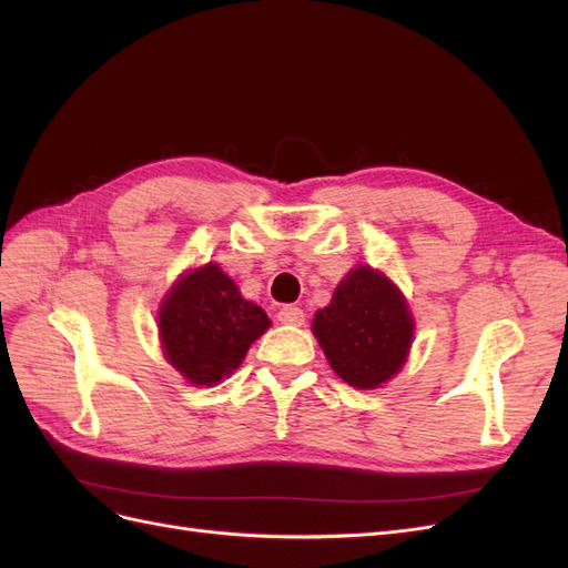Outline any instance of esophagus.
<instances>
[{"mask_svg": "<svg viewBox=\"0 0 568 568\" xmlns=\"http://www.w3.org/2000/svg\"><path fill=\"white\" fill-rule=\"evenodd\" d=\"M277 320L282 324H288V326H301L305 322V313L296 305H284V307H280Z\"/></svg>", "mask_w": 568, "mask_h": 568, "instance_id": "esophagus-1", "label": "esophagus"}]
</instances>
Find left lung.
<instances>
[{"label": "left lung", "instance_id": "8db88e82", "mask_svg": "<svg viewBox=\"0 0 568 568\" xmlns=\"http://www.w3.org/2000/svg\"><path fill=\"white\" fill-rule=\"evenodd\" d=\"M313 334L343 382L372 390L407 363L415 317L384 272L357 265L338 282L332 303L315 313Z\"/></svg>", "mask_w": 568, "mask_h": 568}]
</instances>
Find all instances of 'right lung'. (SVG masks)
<instances>
[{
    "label": "right lung",
    "instance_id": "add662e5",
    "mask_svg": "<svg viewBox=\"0 0 568 568\" xmlns=\"http://www.w3.org/2000/svg\"><path fill=\"white\" fill-rule=\"evenodd\" d=\"M270 326L217 263L186 270L159 307L161 348L189 384L215 386L230 376Z\"/></svg>",
    "mask_w": 568,
    "mask_h": 568
}]
</instances>
